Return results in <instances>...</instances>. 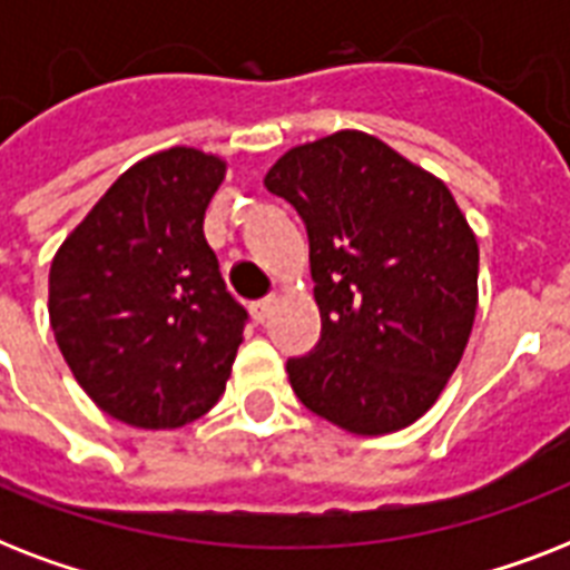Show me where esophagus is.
I'll use <instances>...</instances> for the list:
<instances>
[{
  "instance_id": "obj_1",
  "label": "esophagus",
  "mask_w": 570,
  "mask_h": 570,
  "mask_svg": "<svg viewBox=\"0 0 570 570\" xmlns=\"http://www.w3.org/2000/svg\"><path fill=\"white\" fill-rule=\"evenodd\" d=\"M275 295H268V298H259V302L250 304V313H254V320L257 322H266L268 316H272V311H275Z\"/></svg>"
}]
</instances>
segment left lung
Returning a JSON list of instances; mask_svg holds the SVG:
<instances>
[{
    "instance_id": "obj_1",
    "label": "left lung",
    "mask_w": 570,
    "mask_h": 570,
    "mask_svg": "<svg viewBox=\"0 0 570 570\" xmlns=\"http://www.w3.org/2000/svg\"><path fill=\"white\" fill-rule=\"evenodd\" d=\"M266 189L302 215L322 337L289 357L295 396L352 434L405 429L468 348L479 245L452 191L361 129L286 150Z\"/></svg>"
}]
</instances>
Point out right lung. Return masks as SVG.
Returning a JSON list of instances; mask_svg holds the SVG:
<instances>
[{
    "instance_id": "1",
    "label": "right lung",
    "mask_w": 570,
    "mask_h": 570,
    "mask_svg": "<svg viewBox=\"0 0 570 570\" xmlns=\"http://www.w3.org/2000/svg\"><path fill=\"white\" fill-rule=\"evenodd\" d=\"M222 156L168 147L124 171L61 242L49 325L79 387L136 429H180L218 402L248 313L224 286L204 215Z\"/></svg>"
}]
</instances>
